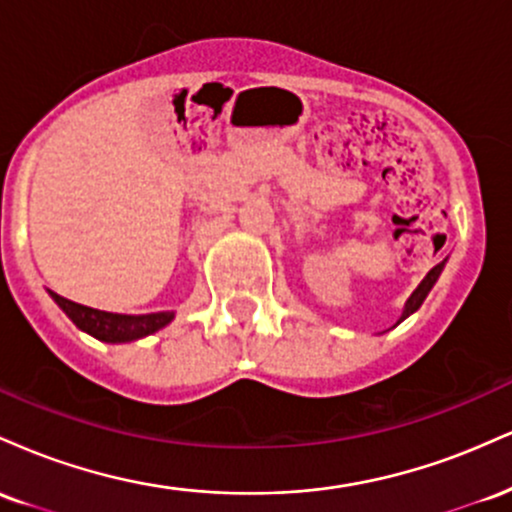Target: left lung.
Returning <instances> with one entry per match:
<instances>
[{
	"instance_id": "left-lung-1",
	"label": "left lung",
	"mask_w": 512,
	"mask_h": 512,
	"mask_svg": "<svg viewBox=\"0 0 512 512\" xmlns=\"http://www.w3.org/2000/svg\"><path fill=\"white\" fill-rule=\"evenodd\" d=\"M443 267H445V260H443V262H438L436 267H433L431 272H428V274L424 276V281H421V284L416 286V291L411 293L409 301H407V305H404V313H402V317H399V322L407 320V317H409L411 313H416V310L421 308V303L426 301L428 291L433 289V284H436V281H438V276H440V272H443Z\"/></svg>"
}]
</instances>
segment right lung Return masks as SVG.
Segmentation results:
<instances>
[{
  "label": "right lung",
  "mask_w": 512,
  "mask_h": 512,
  "mask_svg": "<svg viewBox=\"0 0 512 512\" xmlns=\"http://www.w3.org/2000/svg\"><path fill=\"white\" fill-rule=\"evenodd\" d=\"M52 301L67 313L69 320L74 322L79 330H84L91 337L101 339L108 344H122V342H134V339L149 337L166 327L173 320V313H149V315H120V313H105V310L88 308V305L67 301L60 293L50 291Z\"/></svg>",
  "instance_id": "right-lung-1"
}]
</instances>
